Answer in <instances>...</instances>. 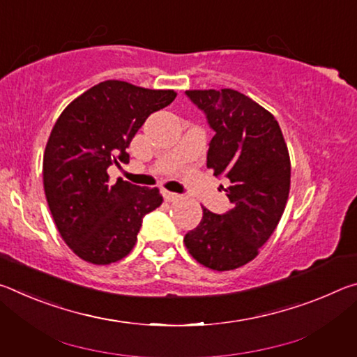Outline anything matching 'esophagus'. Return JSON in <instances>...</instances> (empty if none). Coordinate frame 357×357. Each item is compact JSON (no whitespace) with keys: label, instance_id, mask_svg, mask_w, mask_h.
Listing matches in <instances>:
<instances>
[{"label":"esophagus","instance_id":"obj_1","mask_svg":"<svg viewBox=\"0 0 357 357\" xmlns=\"http://www.w3.org/2000/svg\"><path fill=\"white\" fill-rule=\"evenodd\" d=\"M164 198H165V202H178L179 198H181V195H178V193L164 190Z\"/></svg>","mask_w":357,"mask_h":357}]
</instances>
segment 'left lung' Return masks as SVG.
Here are the masks:
<instances>
[{
    "label": "left lung",
    "instance_id": "left-lung-1",
    "mask_svg": "<svg viewBox=\"0 0 357 357\" xmlns=\"http://www.w3.org/2000/svg\"><path fill=\"white\" fill-rule=\"evenodd\" d=\"M189 99L215 132L208 168L223 174L231 209L214 214L203 208L202 222L184 236L198 263L231 271L258 255L285 211L291 162L277 119L255 100L234 89H189Z\"/></svg>",
    "mask_w": 357,
    "mask_h": 357
}]
</instances>
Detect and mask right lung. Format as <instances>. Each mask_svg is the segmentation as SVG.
Returning a JSON list of instances; mask_svg holds the SVG:
<instances>
[{"label": "right lung", "mask_w": 357, "mask_h": 357, "mask_svg": "<svg viewBox=\"0 0 357 357\" xmlns=\"http://www.w3.org/2000/svg\"><path fill=\"white\" fill-rule=\"evenodd\" d=\"M174 98L173 89L107 80L72 100L53 126L42 164L47 203L64 243L84 261L129 255L143 217L162 204L157 187L110 181L107 170L128 164L138 129Z\"/></svg>", "instance_id": "right-lung-1"}]
</instances>
